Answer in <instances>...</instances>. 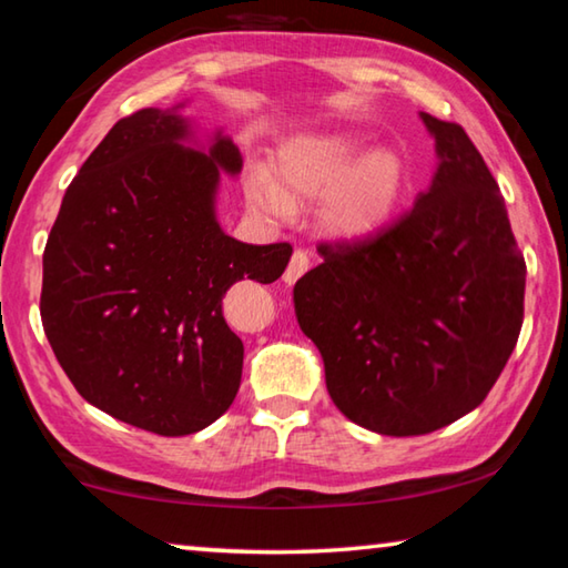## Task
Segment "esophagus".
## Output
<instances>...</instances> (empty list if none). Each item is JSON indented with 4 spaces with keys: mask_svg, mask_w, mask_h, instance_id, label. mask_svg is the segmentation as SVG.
I'll return each instance as SVG.
<instances>
[{
    "mask_svg": "<svg viewBox=\"0 0 568 568\" xmlns=\"http://www.w3.org/2000/svg\"><path fill=\"white\" fill-rule=\"evenodd\" d=\"M307 267H311V255L305 253V250H295L291 263H287L285 267V283H295L297 277H301L303 273H307Z\"/></svg>",
    "mask_w": 568,
    "mask_h": 568,
    "instance_id": "esophagus-1",
    "label": "esophagus"
}]
</instances>
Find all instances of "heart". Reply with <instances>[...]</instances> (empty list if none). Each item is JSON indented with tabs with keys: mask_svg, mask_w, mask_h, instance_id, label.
Here are the masks:
<instances>
[{
	"mask_svg": "<svg viewBox=\"0 0 568 568\" xmlns=\"http://www.w3.org/2000/svg\"><path fill=\"white\" fill-rule=\"evenodd\" d=\"M281 180L257 172L247 182L250 203L273 217H291L295 197H328L323 225L343 240H368L386 227L406 195L408 170L396 150L378 148L363 155L351 138L297 140L277 158Z\"/></svg>",
	"mask_w": 568,
	"mask_h": 568,
	"instance_id": "b5f03b06",
	"label": "heart"
}]
</instances>
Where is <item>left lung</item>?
<instances>
[{
  "label": "left lung",
  "mask_w": 568,
  "mask_h": 568,
  "mask_svg": "<svg viewBox=\"0 0 568 568\" xmlns=\"http://www.w3.org/2000/svg\"><path fill=\"white\" fill-rule=\"evenodd\" d=\"M420 120L436 138L430 187L378 235L323 243L293 287L333 403L381 436L480 406L524 323L526 263L494 175L460 124Z\"/></svg>",
  "instance_id": "left-lung-1"
}]
</instances>
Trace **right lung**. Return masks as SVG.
Instances as JSON below:
<instances>
[{"label": "right lung", "mask_w": 568, "mask_h": 568, "mask_svg": "<svg viewBox=\"0 0 568 568\" xmlns=\"http://www.w3.org/2000/svg\"><path fill=\"white\" fill-rule=\"evenodd\" d=\"M145 108L122 118L70 182L42 257V325L80 396L158 436L197 434L235 400L243 341L223 297L273 283L293 247L247 245L215 217L220 172L243 158L215 132Z\"/></svg>", "instance_id": "right-lung-1"}]
</instances>
